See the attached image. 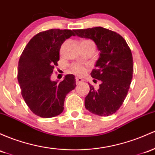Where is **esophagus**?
Returning a JSON list of instances; mask_svg holds the SVG:
<instances>
[{
  "label": "esophagus",
  "mask_w": 155,
  "mask_h": 155,
  "mask_svg": "<svg viewBox=\"0 0 155 155\" xmlns=\"http://www.w3.org/2000/svg\"><path fill=\"white\" fill-rule=\"evenodd\" d=\"M76 84H79V83H81L83 81V79L79 77H76Z\"/></svg>",
  "instance_id": "esophagus-1"
}]
</instances>
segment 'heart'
Returning a JSON list of instances; mask_svg holds the SVG:
<instances>
[{"instance_id": "1", "label": "heart", "mask_w": 155, "mask_h": 155, "mask_svg": "<svg viewBox=\"0 0 155 155\" xmlns=\"http://www.w3.org/2000/svg\"><path fill=\"white\" fill-rule=\"evenodd\" d=\"M81 42H92L90 40H83ZM86 67L83 66L79 63H75L73 64L71 66V71L74 74L78 75V76H82L86 72Z\"/></svg>"}]
</instances>
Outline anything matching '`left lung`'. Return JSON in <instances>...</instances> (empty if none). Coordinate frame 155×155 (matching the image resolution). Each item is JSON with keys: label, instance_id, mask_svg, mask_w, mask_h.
<instances>
[{"label": "left lung", "instance_id": "obj_1", "mask_svg": "<svg viewBox=\"0 0 155 155\" xmlns=\"http://www.w3.org/2000/svg\"><path fill=\"white\" fill-rule=\"evenodd\" d=\"M74 31L77 36L93 40L100 51L91 76L101 84L97 90L89 84L85 108L100 116L113 115L123 104L132 81L133 59L130 47L119 34L103 27Z\"/></svg>", "mask_w": 155, "mask_h": 155}]
</instances>
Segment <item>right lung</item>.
Returning a JSON list of instances; mask_svg holds the SVG:
<instances>
[{"label": "right lung", "mask_w": 155, "mask_h": 155, "mask_svg": "<svg viewBox=\"0 0 155 155\" xmlns=\"http://www.w3.org/2000/svg\"><path fill=\"white\" fill-rule=\"evenodd\" d=\"M74 31L52 28L40 32L31 39L20 57L18 80L22 96L31 111L41 118L62 113L66 95L76 86L73 74L59 83L51 80L61 45L75 36Z\"/></svg>", "instance_id": "obj_1"}]
</instances>
